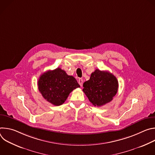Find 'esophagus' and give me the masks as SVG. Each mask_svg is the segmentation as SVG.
<instances>
[{
    "instance_id": "obj_1",
    "label": "esophagus",
    "mask_w": 155,
    "mask_h": 155,
    "mask_svg": "<svg viewBox=\"0 0 155 155\" xmlns=\"http://www.w3.org/2000/svg\"><path fill=\"white\" fill-rule=\"evenodd\" d=\"M83 79L82 78H79L78 79V83H79V84L81 86H83Z\"/></svg>"
}]
</instances>
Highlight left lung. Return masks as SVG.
I'll return each mask as SVG.
<instances>
[{"instance_id": "1", "label": "left lung", "mask_w": 155, "mask_h": 155, "mask_svg": "<svg viewBox=\"0 0 155 155\" xmlns=\"http://www.w3.org/2000/svg\"><path fill=\"white\" fill-rule=\"evenodd\" d=\"M83 91L93 105L101 107L112 101L118 91V81L112 74L96 69L83 83Z\"/></svg>"}]
</instances>
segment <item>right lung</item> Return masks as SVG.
Returning <instances> with one entry per match:
<instances>
[{
  "label": "right lung",
  "instance_id": "add662e5",
  "mask_svg": "<svg viewBox=\"0 0 155 155\" xmlns=\"http://www.w3.org/2000/svg\"><path fill=\"white\" fill-rule=\"evenodd\" d=\"M80 85L76 79L61 68L48 71L40 77L38 88L43 98L54 105H62Z\"/></svg>",
  "mask_w": 155,
  "mask_h": 155
}]
</instances>
